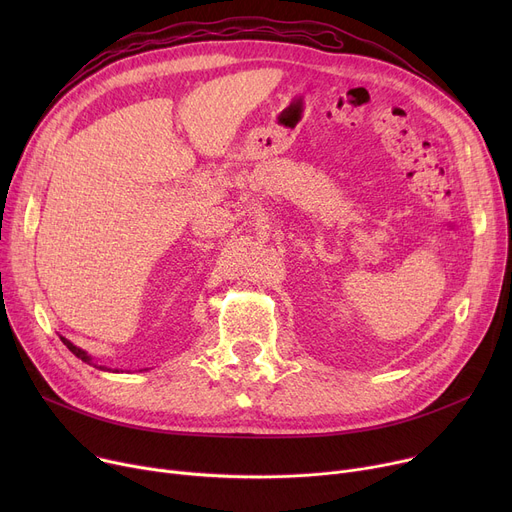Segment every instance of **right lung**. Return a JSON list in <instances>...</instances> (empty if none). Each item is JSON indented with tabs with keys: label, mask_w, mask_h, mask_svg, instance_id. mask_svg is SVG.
Instances as JSON below:
<instances>
[{
	"label": "right lung",
	"mask_w": 512,
	"mask_h": 512,
	"mask_svg": "<svg viewBox=\"0 0 512 512\" xmlns=\"http://www.w3.org/2000/svg\"><path fill=\"white\" fill-rule=\"evenodd\" d=\"M62 342H64V344H66V346H68V348H70V351H72V353H74V355H76V357H78V359H83V361H85V363H89V361H91V359H89V357H87V353H85V351H80V348H78V346H74V344H72V342H70V340H66V338H62ZM99 369H103V367H99Z\"/></svg>",
	"instance_id": "right-lung-1"
}]
</instances>
